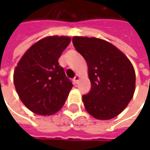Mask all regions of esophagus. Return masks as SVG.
I'll return each mask as SVG.
<instances>
[{
  "instance_id": "34e87169",
  "label": "esophagus",
  "mask_w": 150,
  "mask_h": 150,
  "mask_svg": "<svg viewBox=\"0 0 150 150\" xmlns=\"http://www.w3.org/2000/svg\"><path fill=\"white\" fill-rule=\"evenodd\" d=\"M73 80H74V82H75V83H78L79 81L80 80V76H79V75H75V78H74V79H73Z\"/></svg>"
}]
</instances>
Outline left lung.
<instances>
[{
	"instance_id": "8db88e82",
	"label": "left lung",
	"mask_w": 150,
	"mask_h": 150,
	"mask_svg": "<svg viewBox=\"0 0 150 150\" xmlns=\"http://www.w3.org/2000/svg\"><path fill=\"white\" fill-rule=\"evenodd\" d=\"M75 49L87 62L91 91L83 96L86 110L101 120L112 119L127 107L134 95L136 75L132 62L107 41L74 36Z\"/></svg>"
}]
</instances>
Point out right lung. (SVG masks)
<instances>
[{
    "label": "right lung",
    "mask_w": 150,
    "mask_h": 150,
    "mask_svg": "<svg viewBox=\"0 0 150 150\" xmlns=\"http://www.w3.org/2000/svg\"><path fill=\"white\" fill-rule=\"evenodd\" d=\"M69 36H48L33 44L22 55L13 72V83L21 102L41 116H51L64 105L71 82L59 64Z\"/></svg>",
    "instance_id": "obj_1"
}]
</instances>
